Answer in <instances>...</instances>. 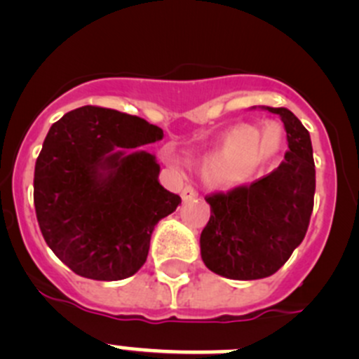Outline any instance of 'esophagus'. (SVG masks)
Here are the masks:
<instances>
[{
    "instance_id": "34e87169",
    "label": "esophagus",
    "mask_w": 359,
    "mask_h": 359,
    "mask_svg": "<svg viewBox=\"0 0 359 359\" xmlns=\"http://www.w3.org/2000/svg\"><path fill=\"white\" fill-rule=\"evenodd\" d=\"M195 197H197V191H195V188L184 187L183 191H181V198H183L184 202L191 201V198H195Z\"/></svg>"
}]
</instances>
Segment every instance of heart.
Instances as JSON below:
<instances>
[{
  "label": "heart",
  "instance_id": "b5f03b06",
  "mask_svg": "<svg viewBox=\"0 0 359 359\" xmlns=\"http://www.w3.org/2000/svg\"><path fill=\"white\" fill-rule=\"evenodd\" d=\"M281 147L283 129L276 122H265L258 129L246 123L233 126L205 157L204 171L216 180L244 178L271 162Z\"/></svg>",
  "mask_w": 359,
  "mask_h": 359
}]
</instances>
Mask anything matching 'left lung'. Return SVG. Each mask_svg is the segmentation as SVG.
<instances>
[{"label": "left lung", "mask_w": 359, "mask_h": 359, "mask_svg": "<svg viewBox=\"0 0 359 359\" xmlns=\"http://www.w3.org/2000/svg\"><path fill=\"white\" fill-rule=\"evenodd\" d=\"M285 162L250 187L205 197L211 216L201 233V257L215 274L253 281L276 274L300 246L314 205L316 169L309 130L286 108Z\"/></svg>", "instance_id": "1"}]
</instances>
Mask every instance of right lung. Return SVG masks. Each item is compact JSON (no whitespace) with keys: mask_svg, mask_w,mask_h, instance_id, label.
Returning <instances> with one entry per match:
<instances>
[{"mask_svg":"<svg viewBox=\"0 0 359 359\" xmlns=\"http://www.w3.org/2000/svg\"><path fill=\"white\" fill-rule=\"evenodd\" d=\"M162 137L140 116L95 106L50 127L34 165V209L45 243L74 274L120 281L144 265L155 225L181 204L141 148Z\"/></svg>","mask_w":359,"mask_h":359,"instance_id":"1","label":"right lung"}]
</instances>
